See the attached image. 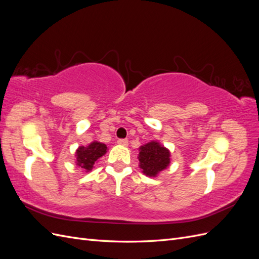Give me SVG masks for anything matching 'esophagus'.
I'll use <instances>...</instances> for the list:
<instances>
[{
	"instance_id": "esophagus-1",
	"label": "esophagus",
	"mask_w": 259,
	"mask_h": 259,
	"mask_svg": "<svg viewBox=\"0 0 259 259\" xmlns=\"http://www.w3.org/2000/svg\"><path fill=\"white\" fill-rule=\"evenodd\" d=\"M117 144L122 145V146H127L128 145V140L127 139H119V140H117Z\"/></svg>"
}]
</instances>
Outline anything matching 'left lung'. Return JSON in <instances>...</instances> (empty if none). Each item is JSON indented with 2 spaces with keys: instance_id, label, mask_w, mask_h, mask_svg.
Masks as SVG:
<instances>
[{
  "instance_id": "left-lung-1",
  "label": "left lung",
  "mask_w": 259,
  "mask_h": 259,
  "mask_svg": "<svg viewBox=\"0 0 259 259\" xmlns=\"http://www.w3.org/2000/svg\"><path fill=\"white\" fill-rule=\"evenodd\" d=\"M139 166L147 176L154 177L169 164V151L159 143L151 142L139 148Z\"/></svg>"
}]
</instances>
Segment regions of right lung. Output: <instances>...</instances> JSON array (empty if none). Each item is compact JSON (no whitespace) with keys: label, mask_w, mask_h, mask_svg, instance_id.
I'll use <instances>...</instances> for the list:
<instances>
[{"label":"right lung","mask_w":259,"mask_h":259,"mask_svg":"<svg viewBox=\"0 0 259 259\" xmlns=\"http://www.w3.org/2000/svg\"><path fill=\"white\" fill-rule=\"evenodd\" d=\"M107 152V146L98 142H93L88 147H80L76 150V164L86 171L93 168L95 162Z\"/></svg>","instance_id":"add662e5"}]
</instances>
